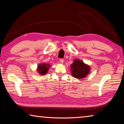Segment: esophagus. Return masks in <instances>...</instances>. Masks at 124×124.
Instances as JSON below:
<instances>
[{
    "instance_id": "34e87169",
    "label": "esophagus",
    "mask_w": 124,
    "mask_h": 124,
    "mask_svg": "<svg viewBox=\"0 0 124 124\" xmlns=\"http://www.w3.org/2000/svg\"><path fill=\"white\" fill-rule=\"evenodd\" d=\"M60 62L61 63H63L64 60L62 59V58H61V59H60Z\"/></svg>"
}]
</instances>
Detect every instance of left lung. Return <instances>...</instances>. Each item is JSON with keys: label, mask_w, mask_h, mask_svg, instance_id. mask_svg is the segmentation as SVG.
I'll return each instance as SVG.
<instances>
[{"label": "left lung", "mask_w": 124, "mask_h": 124, "mask_svg": "<svg viewBox=\"0 0 124 124\" xmlns=\"http://www.w3.org/2000/svg\"><path fill=\"white\" fill-rule=\"evenodd\" d=\"M90 70L91 68L89 65L79 59L74 60L70 65L71 74L73 77L77 79L84 78L89 74Z\"/></svg>", "instance_id": "left-lung-1"}]
</instances>
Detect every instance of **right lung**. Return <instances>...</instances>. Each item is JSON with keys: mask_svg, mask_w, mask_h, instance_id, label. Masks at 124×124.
I'll use <instances>...</instances> for the list:
<instances>
[{"mask_svg": "<svg viewBox=\"0 0 124 124\" xmlns=\"http://www.w3.org/2000/svg\"><path fill=\"white\" fill-rule=\"evenodd\" d=\"M50 64L47 63H40L39 64L37 67V71L39 74L41 75H45L48 72Z\"/></svg>", "mask_w": 124, "mask_h": 124, "instance_id": "right-lung-1", "label": "right lung"}]
</instances>
